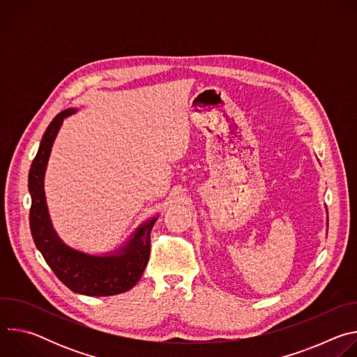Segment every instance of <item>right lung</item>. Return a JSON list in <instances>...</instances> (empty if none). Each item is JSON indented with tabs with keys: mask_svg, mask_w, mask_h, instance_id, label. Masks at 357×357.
Masks as SVG:
<instances>
[{
	"mask_svg": "<svg viewBox=\"0 0 357 357\" xmlns=\"http://www.w3.org/2000/svg\"><path fill=\"white\" fill-rule=\"evenodd\" d=\"M76 110L68 109L50 123L32 161L28 188L31 193L29 226L36 248L55 275L73 292L89 296H110L131 289L141 278L151 251V230L157 218L141 225L130 241L116 254L90 256L66 245L50 223L43 190L46 164L63 119Z\"/></svg>",
	"mask_w": 357,
	"mask_h": 357,
	"instance_id": "right-lung-1",
	"label": "right lung"
}]
</instances>
